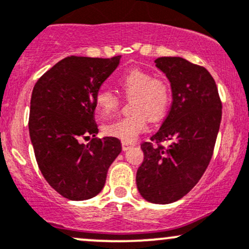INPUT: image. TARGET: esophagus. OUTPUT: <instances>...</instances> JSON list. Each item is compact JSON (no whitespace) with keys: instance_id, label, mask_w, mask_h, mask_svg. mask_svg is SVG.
I'll use <instances>...</instances> for the list:
<instances>
[{"instance_id":"34e87169","label":"esophagus","mask_w":249,"mask_h":249,"mask_svg":"<svg viewBox=\"0 0 249 249\" xmlns=\"http://www.w3.org/2000/svg\"><path fill=\"white\" fill-rule=\"evenodd\" d=\"M133 142H122V147L123 151H127L128 148H131L133 146Z\"/></svg>"}]
</instances>
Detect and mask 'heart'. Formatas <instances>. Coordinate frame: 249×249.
<instances>
[{"label":"heart","mask_w":249,"mask_h":249,"mask_svg":"<svg viewBox=\"0 0 249 249\" xmlns=\"http://www.w3.org/2000/svg\"><path fill=\"white\" fill-rule=\"evenodd\" d=\"M119 88L128 98H132L133 115L123 117L103 126L107 136L116 137L123 142H133L146 130L147 117L156 122L166 113L171 101L170 88L166 81L153 78L147 71L133 69L118 79ZM95 107L101 118H107L119 107V98L112 91L101 90L96 95Z\"/></svg>","instance_id":"b5f03b06"}]
</instances>
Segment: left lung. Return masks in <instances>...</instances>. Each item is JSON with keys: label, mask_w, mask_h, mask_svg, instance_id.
Listing matches in <instances>:
<instances>
[{"label": "left lung", "mask_w": 249, "mask_h": 249, "mask_svg": "<svg viewBox=\"0 0 249 249\" xmlns=\"http://www.w3.org/2000/svg\"><path fill=\"white\" fill-rule=\"evenodd\" d=\"M156 67L171 83L172 105L160 128L142 142L137 171L139 193L152 204H171L196 186L212 158L221 122V102L211 73L181 57H159ZM171 141L167 147L158 142Z\"/></svg>", "instance_id": "8db88e82"}]
</instances>
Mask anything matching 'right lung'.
Wrapping results in <instances>:
<instances>
[{
    "instance_id": "add662e5",
    "label": "right lung",
    "mask_w": 249,
    "mask_h": 249,
    "mask_svg": "<svg viewBox=\"0 0 249 249\" xmlns=\"http://www.w3.org/2000/svg\"><path fill=\"white\" fill-rule=\"evenodd\" d=\"M121 57H67L34 87L29 134L37 164L50 186L69 200L82 201L101 192L122 151L118 138H96L93 118L96 95ZM90 136L87 145L80 142Z\"/></svg>"
}]
</instances>
